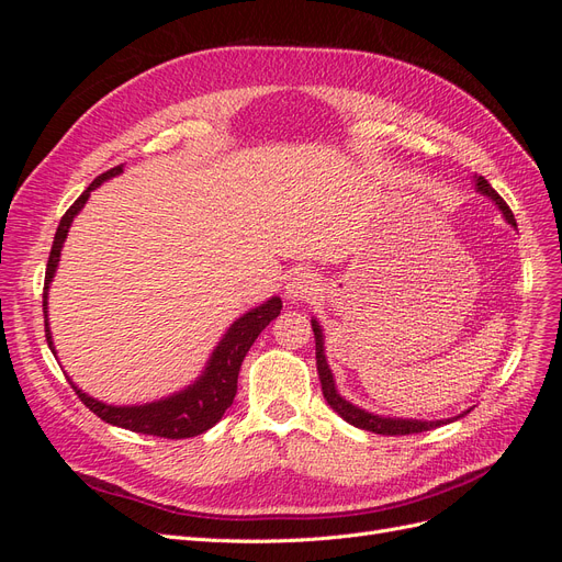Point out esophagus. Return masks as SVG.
I'll use <instances>...</instances> for the list:
<instances>
[{
  "label": "esophagus",
  "instance_id": "obj_1",
  "mask_svg": "<svg viewBox=\"0 0 562 562\" xmlns=\"http://www.w3.org/2000/svg\"><path fill=\"white\" fill-rule=\"evenodd\" d=\"M318 288H321L318 277L314 274L312 269H297V271H293V277L288 279V283H285V295H288V300H293V302L295 300H310L318 293Z\"/></svg>",
  "mask_w": 562,
  "mask_h": 562
}]
</instances>
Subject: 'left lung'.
Here are the masks:
<instances>
[{
	"instance_id": "1",
	"label": "left lung",
	"mask_w": 562,
	"mask_h": 562,
	"mask_svg": "<svg viewBox=\"0 0 562 562\" xmlns=\"http://www.w3.org/2000/svg\"><path fill=\"white\" fill-rule=\"evenodd\" d=\"M475 190H479L483 196H490L492 201L497 203V209L502 211V215L506 217L508 225L516 227V220H514V213L512 209L506 206V201L492 190L490 182L483 178V176H475ZM312 328H314V337H316V370H318V380H321V389H323V398L328 401V405L333 407V411L347 419L349 424H353V427L359 429H366V431H372V434H382V436H407V434H422V431H429V429H436L440 427V424H450L459 417H464L467 413L457 415V417H450V419H436V422H424V419H401V417H382V415H372L368 411H363V407L349 403L347 398H342L337 394V386H335V380H333V372H330V366L326 361V349H323V330L318 326V321L312 318Z\"/></svg>"
}]
</instances>
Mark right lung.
Returning a JSON list of instances; mask_svg holds the SVG:
<instances>
[{
    "label": "right lung",
    "instance_id": "obj_1",
    "mask_svg": "<svg viewBox=\"0 0 562 562\" xmlns=\"http://www.w3.org/2000/svg\"><path fill=\"white\" fill-rule=\"evenodd\" d=\"M122 171H124V164H119L110 168V171H105L103 176H98L60 217V225L54 236V246H50V255L46 262V277H44V326H46L48 349L54 353H56V347L48 330L46 297H48V283L54 279L60 262V250L67 239V232H70L75 215L83 209V203L89 201L95 187L119 176ZM281 307H283L281 297H271L265 304H260V307H255L246 312L241 318H236L229 326V330L225 333V337L217 342L215 351L211 353L206 370L201 372V378H196L194 384H190L168 398L145 403V405H108L103 401L91 398L89 394H83L81 389L75 386L72 380L70 384L77 391L81 403L87 405L93 415L112 424V427H122L135 434H147V436H159V438H176V440L199 436L223 419L225 411L236 396V380H239V370L248 349L252 347L255 339H258V335L269 326V323L281 314Z\"/></svg>",
    "mask_w": 562,
    "mask_h": 562
}]
</instances>
